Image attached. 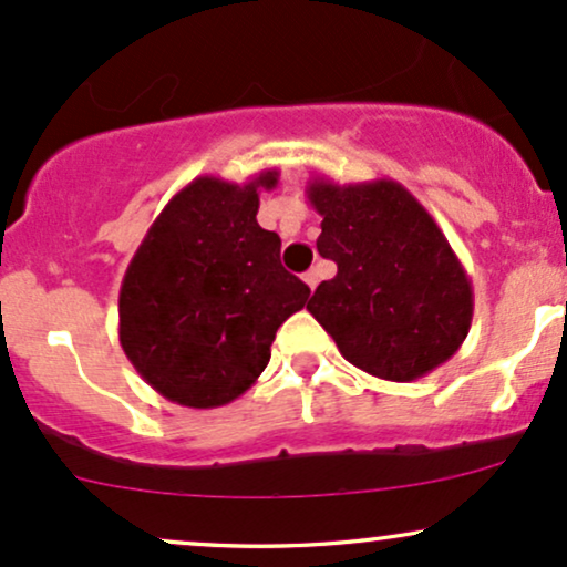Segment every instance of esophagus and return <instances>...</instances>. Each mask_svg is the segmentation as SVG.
I'll return each mask as SVG.
<instances>
[{"label":"esophagus","mask_w":567,"mask_h":567,"mask_svg":"<svg viewBox=\"0 0 567 567\" xmlns=\"http://www.w3.org/2000/svg\"><path fill=\"white\" fill-rule=\"evenodd\" d=\"M303 282L309 285L311 290H315V288H317V282H320V275H317V269H309V271H306V275H303Z\"/></svg>","instance_id":"34e87169"}]
</instances>
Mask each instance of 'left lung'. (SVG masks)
<instances>
[{"mask_svg": "<svg viewBox=\"0 0 567 567\" xmlns=\"http://www.w3.org/2000/svg\"><path fill=\"white\" fill-rule=\"evenodd\" d=\"M322 216L317 250L338 266L306 309L354 368L415 381L447 362L472 328L464 266L426 207L396 181L306 186Z\"/></svg>", "mask_w": 567, "mask_h": 567, "instance_id": "left-lung-1", "label": "left lung"}]
</instances>
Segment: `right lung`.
<instances>
[{"instance_id": "1", "label": "right lung", "mask_w": 567, "mask_h": 567, "mask_svg": "<svg viewBox=\"0 0 567 567\" xmlns=\"http://www.w3.org/2000/svg\"><path fill=\"white\" fill-rule=\"evenodd\" d=\"M199 175L167 202L120 290V343L141 379L186 408L229 405L269 365L277 328L309 288L279 264V237L258 226V188Z\"/></svg>"}]
</instances>
